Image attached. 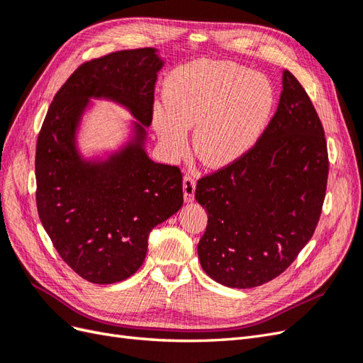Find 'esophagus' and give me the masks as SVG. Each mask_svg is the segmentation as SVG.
I'll use <instances>...</instances> for the list:
<instances>
[{
	"label": "esophagus",
	"mask_w": 363,
	"mask_h": 363,
	"mask_svg": "<svg viewBox=\"0 0 363 363\" xmlns=\"http://www.w3.org/2000/svg\"><path fill=\"white\" fill-rule=\"evenodd\" d=\"M195 186H196V182H195V179L192 177V175L186 174L184 177H183V192H184V200L188 201V203L194 200Z\"/></svg>",
	"instance_id": "esophagus-1"
}]
</instances>
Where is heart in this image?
<instances>
[{"label":"heart","mask_w":363,"mask_h":363,"mask_svg":"<svg viewBox=\"0 0 363 363\" xmlns=\"http://www.w3.org/2000/svg\"><path fill=\"white\" fill-rule=\"evenodd\" d=\"M152 124L163 150L179 157L195 127V152L213 168L242 159L265 131L276 103L268 79L230 62L196 60L174 71Z\"/></svg>","instance_id":"heart-1"}]
</instances>
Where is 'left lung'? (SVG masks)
I'll return each instance as SVG.
<instances>
[{
  "mask_svg": "<svg viewBox=\"0 0 363 363\" xmlns=\"http://www.w3.org/2000/svg\"><path fill=\"white\" fill-rule=\"evenodd\" d=\"M328 152L321 119L300 82L283 71L276 113L247 155L196 182L207 212L199 257L208 277L247 289L286 269L323 212Z\"/></svg>",
  "mask_w": 363,
  "mask_h": 363,
  "instance_id": "obj_1",
  "label": "left lung"
}]
</instances>
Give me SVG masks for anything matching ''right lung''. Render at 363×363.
Here are the masks:
<instances>
[{"label":"right lung","instance_id":"1","mask_svg":"<svg viewBox=\"0 0 363 363\" xmlns=\"http://www.w3.org/2000/svg\"><path fill=\"white\" fill-rule=\"evenodd\" d=\"M163 62L155 48L123 50L80 65L54 95L36 144V204L63 262L96 284L123 281L140 268L148 236L183 206L179 167L144 150L155 84ZM89 97L125 105L141 123L135 140L104 162L83 161L74 131Z\"/></svg>","mask_w":363,"mask_h":363}]
</instances>
